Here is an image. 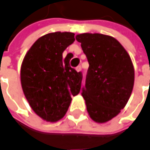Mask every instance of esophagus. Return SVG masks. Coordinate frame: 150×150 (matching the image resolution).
I'll return each mask as SVG.
<instances>
[{
	"label": "esophagus",
	"instance_id": "obj_1",
	"mask_svg": "<svg viewBox=\"0 0 150 150\" xmlns=\"http://www.w3.org/2000/svg\"><path fill=\"white\" fill-rule=\"evenodd\" d=\"M75 70H76V71H77V72H80V71H81V66H80V65L77 66V67L75 68Z\"/></svg>",
	"mask_w": 150,
	"mask_h": 150
}]
</instances>
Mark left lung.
Instances as JSON below:
<instances>
[{"mask_svg": "<svg viewBox=\"0 0 150 150\" xmlns=\"http://www.w3.org/2000/svg\"><path fill=\"white\" fill-rule=\"evenodd\" d=\"M90 64L81 95L96 123H106L126 105L134 83V69L126 50L115 38L99 33L75 36Z\"/></svg>", "mask_w": 150, "mask_h": 150, "instance_id": "1", "label": "left lung"}]
</instances>
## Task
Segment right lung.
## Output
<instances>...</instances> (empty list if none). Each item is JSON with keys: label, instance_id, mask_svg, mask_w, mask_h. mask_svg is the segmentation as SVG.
Returning <instances> with one entry per match:
<instances>
[{"label": "right lung", "instance_id": "right-lung-1", "mask_svg": "<svg viewBox=\"0 0 150 150\" xmlns=\"http://www.w3.org/2000/svg\"><path fill=\"white\" fill-rule=\"evenodd\" d=\"M75 41L72 32H52L40 37L29 49L21 67L22 91L33 111L47 122L65 116L80 91L82 75L70 66L72 54L63 52Z\"/></svg>", "mask_w": 150, "mask_h": 150}]
</instances>
